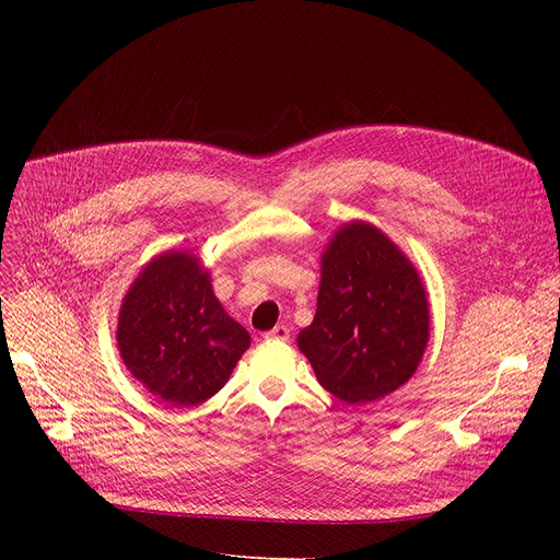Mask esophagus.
I'll list each match as a JSON object with an SVG mask.
<instances>
[{
    "label": "esophagus",
    "mask_w": 560,
    "mask_h": 560,
    "mask_svg": "<svg viewBox=\"0 0 560 560\" xmlns=\"http://www.w3.org/2000/svg\"><path fill=\"white\" fill-rule=\"evenodd\" d=\"M265 338H268V340H279V342H285V340L290 338V329H288L285 325H279V327H275L272 331L265 334Z\"/></svg>",
    "instance_id": "34e87169"
}]
</instances>
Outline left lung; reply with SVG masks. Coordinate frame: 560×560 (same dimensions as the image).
<instances>
[{
	"label": "left lung",
	"instance_id": "left-lung-1",
	"mask_svg": "<svg viewBox=\"0 0 560 560\" xmlns=\"http://www.w3.org/2000/svg\"><path fill=\"white\" fill-rule=\"evenodd\" d=\"M427 342L416 265L376 226H340L322 254L315 317L298 336L319 386L347 404L384 399L416 374Z\"/></svg>",
	"mask_w": 560,
	"mask_h": 560
}]
</instances>
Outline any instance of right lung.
Listing matches in <instances>:
<instances>
[{
    "mask_svg": "<svg viewBox=\"0 0 560 560\" xmlns=\"http://www.w3.org/2000/svg\"><path fill=\"white\" fill-rule=\"evenodd\" d=\"M127 370L170 406H197L224 388L249 347L192 252H165L140 270L117 317Z\"/></svg>",
    "mask_w": 560,
    "mask_h": 560,
    "instance_id": "right-lung-1",
    "label": "right lung"
}]
</instances>
